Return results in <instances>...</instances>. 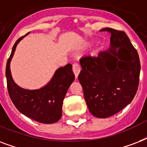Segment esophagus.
Segmentation results:
<instances>
[{"mask_svg": "<svg viewBox=\"0 0 147 147\" xmlns=\"http://www.w3.org/2000/svg\"><path fill=\"white\" fill-rule=\"evenodd\" d=\"M72 71H73L74 74H75L76 78H77L78 74H79V72H80L81 71V67L78 63L76 62V63H74V64L72 65Z\"/></svg>", "mask_w": 147, "mask_h": 147, "instance_id": "1", "label": "esophagus"}]
</instances>
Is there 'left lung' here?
I'll return each instance as SVG.
<instances>
[{"label": "left lung", "instance_id": "1", "mask_svg": "<svg viewBox=\"0 0 147 147\" xmlns=\"http://www.w3.org/2000/svg\"><path fill=\"white\" fill-rule=\"evenodd\" d=\"M111 33V47L96 56L80 59L78 81L89 111L106 118L129 105L138 89L140 62L137 49L123 31L104 28Z\"/></svg>", "mask_w": 147, "mask_h": 147}]
</instances>
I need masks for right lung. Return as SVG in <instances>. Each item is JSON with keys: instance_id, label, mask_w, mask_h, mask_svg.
<instances>
[{"instance_id": "add662e5", "label": "right lung", "mask_w": 147, "mask_h": 147, "mask_svg": "<svg viewBox=\"0 0 147 147\" xmlns=\"http://www.w3.org/2000/svg\"><path fill=\"white\" fill-rule=\"evenodd\" d=\"M25 36L16 41L7 62L6 78L8 93L15 107L23 114L40 123H55L62 117V102L75 79L72 66L67 64L58 69L50 82L40 89L26 90L19 87L13 80L10 63L17 45Z\"/></svg>"}]
</instances>
